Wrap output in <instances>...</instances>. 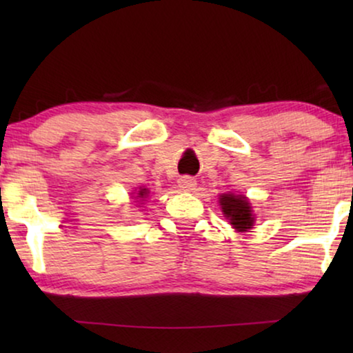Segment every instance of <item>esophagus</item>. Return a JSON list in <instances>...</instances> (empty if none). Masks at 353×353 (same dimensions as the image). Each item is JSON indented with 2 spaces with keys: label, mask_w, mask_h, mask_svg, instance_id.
Here are the masks:
<instances>
[{
  "label": "esophagus",
  "mask_w": 353,
  "mask_h": 353,
  "mask_svg": "<svg viewBox=\"0 0 353 353\" xmlns=\"http://www.w3.org/2000/svg\"><path fill=\"white\" fill-rule=\"evenodd\" d=\"M178 185H180V188L181 190H185V191H192L196 188V180L194 178H191V176H181L180 180H178Z\"/></svg>",
  "instance_id": "1"
}]
</instances>
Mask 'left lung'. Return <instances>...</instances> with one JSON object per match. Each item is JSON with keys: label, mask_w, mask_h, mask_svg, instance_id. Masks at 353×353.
<instances>
[{"label": "left lung", "mask_w": 353, "mask_h": 353, "mask_svg": "<svg viewBox=\"0 0 353 353\" xmlns=\"http://www.w3.org/2000/svg\"><path fill=\"white\" fill-rule=\"evenodd\" d=\"M220 205L226 219L238 231H248L254 226L252 210L245 197L223 194L220 197Z\"/></svg>", "instance_id": "1"}]
</instances>
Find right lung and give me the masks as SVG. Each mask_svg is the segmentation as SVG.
<instances>
[{
  "instance_id": "right-lung-1",
  "label": "right lung",
  "mask_w": 353,
  "mask_h": 353,
  "mask_svg": "<svg viewBox=\"0 0 353 353\" xmlns=\"http://www.w3.org/2000/svg\"><path fill=\"white\" fill-rule=\"evenodd\" d=\"M144 194H146V190H141V191H139V196L138 197H143Z\"/></svg>"
}]
</instances>
